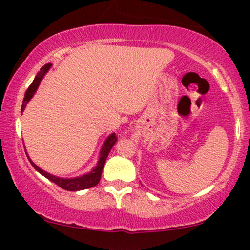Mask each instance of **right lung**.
<instances>
[{"mask_svg": "<svg viewBox=\"0 0 250 250\" xmlns=\"http://www.w3.org/2000/svg\"><path fill=\"white\" fill-rule=\"evenodd\" d=\"M50 67H51V64L50 63H48V64L43 65V67L41 68V70L37 73V75L35 76V79H34V81L31 82L29 88H28L27 91H25L23 103H22L21 113L24 110L25 105H27V103L30 101L31 97L34 96V94L36 93L40 83H41L42 79L44 77L45 74H47V71L50 69ZM116 141H117V137H116L115 133L109 135L107 139H105L104 143L102 145L101 151H100V159L96 163L95 168H93L90 171H89V173L82 175V176L71 177V179H63V177H59V176H55V175H51L49 173H47V171H44L43 169L37 167L35 163L31 161V160L29 159V156H28L27 151H25V154H27L28 159H29V161L31 165H33V167L35 168L40 174H42L43 176L47 177L48 180H50L51 182H54L55 185L59 186V187H61L62 189H65V190H69V191H77V190H83V189L94 187V186H96L97 183L100 182V180H101L102 169H103V167H104L105 160H107L109 151L111 150V148H113V146L115 145Z\"/></svg>", "mask_w": 250, "mask_h": 250, "instance_id": "obj_1", "label": "right lung"}]
</instances>
